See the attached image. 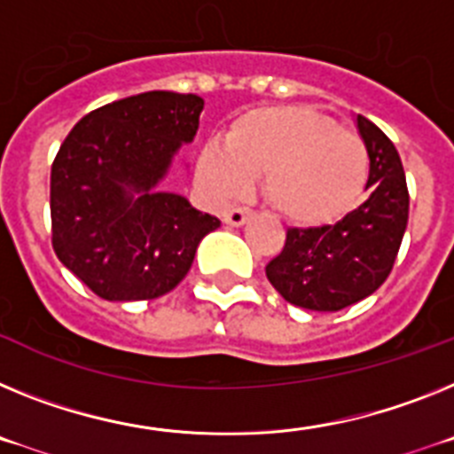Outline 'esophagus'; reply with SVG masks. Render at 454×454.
Masks as SVG:
<instances>
[{
  "mask_svg": "<svg viewBox=\"0 0 454 454\" xmlns=\"http://www.w3.org/2000/svg\"><path fill=\"white\" fill-rule=\"evenodd\" d=\"M251 215H254V212L247 210V207H235V210H231V212H226V215H223V222H226L228 226H232V228H239V226H244V223L249 222Z\"/></svg>",
  "mask_w": 454,
  "mask_h": 454,
  "instance_id": "1",
  "label": "esophagus"
}]
</instances>
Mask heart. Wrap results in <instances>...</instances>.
<instances>
[{"instance_id": "1", "label": "heart", "mask_w": 454, "mask_h": 454, "mask_svg": "<svg viewBox=\"0 0 454 454\" xmlns=\"http://www.w3.org/2000/svg\"><path fill=\"white\" fill-rule=\"evenodd\" d=\"M200 184L219 200L249 194L262 178L267 203L287 222L315 226L361 203L370 155L361 137L306 107L278 105L239 114L223 145L210 141L196 161Z\"/></svg>"}]
</instances>
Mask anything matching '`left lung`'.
Wrapping results in <instances>:
<instances>
[{
  "instance_id": "obj_1",
  "label": "left lung",
  "mask_w": 454,
  "mask_h": 454,
  "mask_svg": "<svg viewBox=\"0 0 454 454\" xmlns=\"http://www.w3.org/2000/svg\"><path fill=\"white\" fill-rule=\"evenodd\" d=\"M370 155V194L340 222L290 228L286 247L265 267L286 301L333 313L370 294L388 278L409 222V192L393 141L368 118H354Z\"/></svg>"
}]
</instances>
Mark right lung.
I'll list each match as a JSON object with an SVG mask.
<instances>
[{"instance_id":"1","label":"right lung","mask_w":454,"mask_h":454,"mask_svg":"<svg viewBox=\"0 0 454 454\" xmlns=\"http://www.w3.org/2000/svg\"><path fill=\"white\" fill-rule=\"evenodd\" d=\"M194 93L148 90L90 112L70 129L50 178L52 247L107 301L171 293L222 222L161 192L203 112Z\"/></svg>"}]
</instances>
